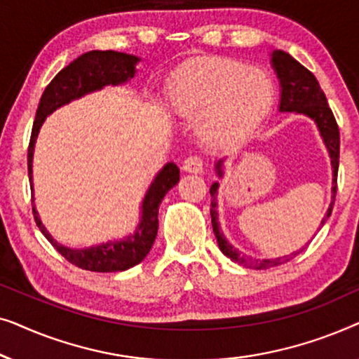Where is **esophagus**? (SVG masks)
Segmentation results:
<instances>
[{"instance_id": "34e87169", "label": "esophagus", "mask_w": 359, "mask_h": 359, "mask_svg": "<svg viewBox=\"0 0 359 359\" xmlns=\"http://www.w3.org/2000/svg\"><path fill=\"white\" fill-rule=\"evenodd\" d=\"M181 168H183V171H186V173H194V175L203 173L204 161H203V158H201V156L191 155L183 161V166H181Z\"/></svg>"}]
</instances>
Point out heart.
<instances>
[{"label":"heart","instance_id":"1","mask_svg":"<svg viewBox=\"0 0 359 359\" xmlns=\"http://www.w3.org/2000/svg\"><path fill=\"white\" fill-rule=\"evenodd\" d=\"M166 97L176 114L196 117L204 144H237L271 109L276 86L259 68L227 57H204L186 63L170 78Z\"/></svg>","mask_w":359,"mask_h":359}]
</instances>
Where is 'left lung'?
Masks as SVG:
<instances>
[{"label":"left lung","instance_id":"8db88e82","mask_svg":"<svg viewBox=\"0 0 359 359\" xmlns=\"http://www.w3.org/2000/svg\"><path fill=\"white\" fill-rule=\"evenodd\" d=\"M271 65L276 72L279 78V85H281V101H279V111L281 112H297V114H304L316 122L320 135L325 144L328 154L332 158V170H333V181H332V203L330 208L327 210V215L322 219V225L327 222V219L330 217L333 204H335V196H337V176H338V160H340V130H338V124L335 121V116L328 106L325 93L322 91L320 85H318L317 78L307 70L306 67L301 65L297 60L289 55V53L283 50H273L271 53ZM222 163L224 160H219L215 165L217 175L222 178ZM217 189L219 183H214L210 186V219H212V229L217 238L219 248L225 257H229L232 262L243 264V266H250L255 269H268L278 264L286 263L292 257H296V253L286 255V257H279L276 259H253L247 258L245 255L238 252L237 248H233L232 245L227 242V238L224 237V233L220 232L219 227V217H217Z\"/></svg>","mask_w":359,"mask_h":359}]
</instances>
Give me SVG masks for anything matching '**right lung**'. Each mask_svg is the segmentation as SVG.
<instances>
[{
    "label": "right lung",
    "mask_w": 359,
    "mask_h": 359,
    "mask_svg": "<svg viewBox=\"0 0 359 359\" xmlns=\"http://www.w3.org/2000/svg\"><path fill=\"white\" fill-rule=\"evenodd\" d=\"M140 58L129 53L114 52V50H91L83 53L67 65L63 70L57 73V76L48 83L46 91L39 101L36 121L32 126L31 140L27 149V170L29 183L32 189V156L34 145H36L39 130L48 114H52L57 107L78 97L88 95V93L97 91L107 85H122L135 75V65ZM180 181V170L175 163H166L158 171L155 180L151 181L149 191H147L144 203H142V217L137 225L135 232L122 240H109V242L96 245L90 248H68L57 243L52 235L47 232L39 217L36 205L32 199V212L36 219L37 227L46 235L57 252L62 255L67 262L75 266L88 271L97 273H114L126 271L135 264H139L147 255H149L151 245L155 242L156 232H158V205L163 201L165 194Z\"/></svg>",
    "instance_id": "add662e5"
}]
</instances>
